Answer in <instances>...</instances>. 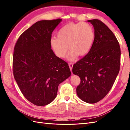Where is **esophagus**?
<instances>
[{
    "label": "esophagus",
    "instance_id": "esophagus-1",
    "mask_svg": "<svg viewBox=\"0 0 130 130\" xmlns=\"http://www.w3.org/2000/svg\"><path fill=\"white\" fill-rule=\"evenodd\" d=\"M68 64H69V67L70 68V70H71V72L72 73V68H73V64L72 63H69Z\"/></svg>",
    "mask_w": 130,
    "mask_h": 130
}]
</instances>
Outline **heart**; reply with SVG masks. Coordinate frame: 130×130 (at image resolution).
Listing matches in <instances>:
<instances>
[{
    "label": "heart",
    "instance_id": "b5f03b06",
    "mask_svg": "<svg viewBox=\"0 0 130 130\" xmlns=\"http://www.w3.org/2000/svg\"><path fill=\"white\" fill-rule=\"evenodd\" d=\"M56 35L57 38L50 40L51 48L60 58L65 57L68 48V58L71 60L77 56L87 55L91 50L94 40L93 27L86 22L69 23L62 27Z\"/></svg>",
    "mask_w": 130,
    "mask_h": 130
}]
</instances>
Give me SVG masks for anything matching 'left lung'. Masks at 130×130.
Masks as SVG:
<instances>
[{
  "label": "left lung",
  "mask_w": 130,
  "mask_h": 130,
  "mask_svg": "<svg viewBox=\"0 0 130 130\" xmlns=\"http://www.w3.org/2000/svg\"><path fill=\"white\" fill-rule=\"evenodd\" d=\"M93 25L94 40L90 52L73 67L80 78L77 96L86 103L94 104L107 95L119 72L120 48L112 31L99 19L87 21Z\"/></svg>",
  "instance_id": "obj_1"
}]
</instances>
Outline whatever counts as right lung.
<instances>
[{"instance_id":"add662e5","label":"right lung","mask_w":130,"mask_h":130,"mask_svg":"<svg viewBox=\"0 0 130 130\" xmlns=\"http://www.w3.org/2000/svg\"><path fill=\"white\" fill-rule=\"evenodd\" d=\"M61 19L37 22L23 32L13 55L14 79L26 99L45 106L55 99L58 85L69 77L68 64L51 49L52 34Z\"/></svg>"}]
</instances>
